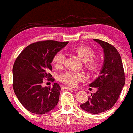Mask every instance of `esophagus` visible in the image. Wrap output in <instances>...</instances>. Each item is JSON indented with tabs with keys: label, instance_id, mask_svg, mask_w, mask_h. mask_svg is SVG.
Wrapping results in <instances>:
<instances>
[{
	"label": "esophagus",
	"instance_id": "obj_1",
	"mask_svg": "<svg viewBox=\"0 0 133 133\" xmlns=\"http://www.w3.org/2000/svg\"><path fill=\"white\" fill-rule=\"evenodd\" d=\"M64 89H65V90H74V89H73V88H70V87H64Z\"/></svg>",
	"mask_w": 133,
	"mask_h": 133
}]
</instances>
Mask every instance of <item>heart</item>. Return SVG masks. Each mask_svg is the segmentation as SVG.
<instances>
[{"label":"heart","mask_w":133,"mask_h":133,"mask_svg":"<svg viewBox=\"0 0 133 133\" xmlns=\"http://www.w3.org/2000/svg\"><path fill=\"white\" fill-rule=\"evenodd\" d=\"M71 50L74 52L83 62H85L86 68L90 72H95L98 68V64L97 61L93 59L95 56V52L91 48L84 45H79L74 46L71 49ZM64 54L61 52L55 54L53 57V64L56 67H61L64 63ZM84 78L83 74L80 72H67L60 76V80L62 82L69 86H75L77 82L81 80Z\"/></svg>","instance_id":"1"}]
</instances>
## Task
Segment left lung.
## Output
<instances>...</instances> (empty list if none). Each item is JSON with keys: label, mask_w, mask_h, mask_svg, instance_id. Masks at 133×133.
I'll return each mask as SVG.
<instances>
[{"label": "left lung", "mask_w": 133, "mask_h": 133, "mask_svg": "<svg viewBox=\"0 0 133 133\" xmlns=\"http://www.w3.org/2000/svg\"><path fill=\"white\" fill-rule=\"evenodd\" d=\"M103 49L104 59L100 76L89 86L97 88L87 102L80 105L84 111L93 114L105 112L114 105L125 84V74L121 55L109 43L93 39Z\"/></svg>", "instance_id": "left-lung-1"}]
</instances>
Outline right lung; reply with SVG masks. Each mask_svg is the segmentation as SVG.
Wrapping results in <instances>:
<instances>
[{"instance_id":"1","label":"right lung","mask_w":133,"mask_h":133,"mask_svg":"<svg viewBox=\"0 0 133 133\" xmlns=\"http://www.w3.org/2000/svg\"><path fill=\"white\" fill-rule=\"evenodd\" d=\"M69 42H38L26 46L16 59L12 68L13 89L19 101L28 111L44 114L56 107L59 100V84L42 87L43 78L54 81L50 74L55 54Z\"/></svg>"}]
</instances>
